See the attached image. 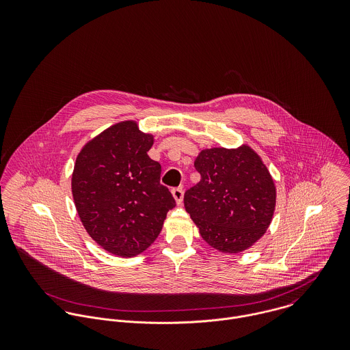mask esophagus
<instances>
[{"label": "esophagus", "instance_id": "obj_1", "mask_svg": "<svg viewBox=\"0 0 350 350\" xmlns=\"http://www.w3.org/2000/svg\"><path fill=\"white\" fill-rule=\"evenodd\" d=\"M171 193H172L174 198L176 200V203L180 204L182 200H183V189L182 187H175V189L171 190Z\"/></svg>", "mask_w": 350, "mask_h": 350}]
</instances>
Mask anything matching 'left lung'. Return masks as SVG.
<instances>
[{"mask_svg":"<svg viewBox=\"0 0 350 350\" xmlns=\"http://www.w3.org/2000/svg\"><path fill=\"white\" fill-rule=\"evenodd\" d=\"M194 167L200 180L185 193V207L202 239L224 253L248 250L272 221L276 190L269 171L247 146L202 150Z\"/></svg>","mask_w":350,"mask_h":350,"instance_id":"left-lung-1","label":"left lung"}]
</instances>
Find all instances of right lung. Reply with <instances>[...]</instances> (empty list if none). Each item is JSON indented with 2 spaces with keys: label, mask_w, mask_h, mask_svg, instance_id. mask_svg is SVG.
I'll return each mask as SVG.
<instances>
[{
  "label": "right lung",
  "mask_w": 350,
  "mask_h": 350,
  "mask_svg": "<svg viewBox=\"0 0 350 350\" xmlns=\"http://www.w3.org/2000/svg\"><path fill=\"white\" fill-rule=\"evenodd\" d=\"M150 135L124 121L103 131L79 152L72 197L90 237L103 250L132 257L147 250L176 206L160 183L161 165L148 150Z\"/></svg>",
  "instance_id": "obj_1"
}]
</instances>
